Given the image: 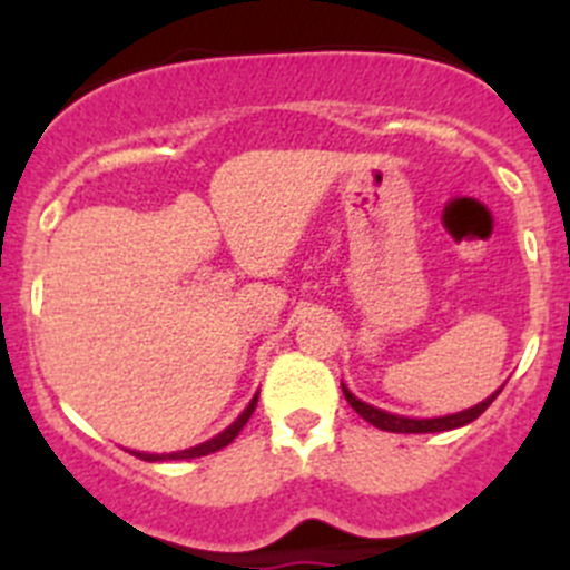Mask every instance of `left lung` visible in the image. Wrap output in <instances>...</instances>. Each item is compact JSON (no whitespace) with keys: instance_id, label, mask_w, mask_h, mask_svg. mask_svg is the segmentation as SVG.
Segmentation results:
<instances>
[{"instance_id":"1","label":"left lung","mask_w":570,"mask_h":570,"mask_svg":"<svg viewBox=\"0 0 570 570\" xmlns=\"http://www.w3.org/2000/svg\"><path fill=\"white\" fill-rule=\"evenodd\" d=\"M342 392H344V400L353 405V411L358 413L361 419H366L370 424H375L377 430H389V433H444V430H455V428H463V424L474 422V419L480 416L493 400H497L502 389H499L497 394L488 396V400H482L480 405L469 407V411L452 413V416H439V419H407V416H396V413H386L381 411V407H372L366 405V402H361L353 392H347L344 383H342Z\"/></svg>"}]
</instances>
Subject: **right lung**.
<instances>
[{
	"mask_svg": "<svg viewBox=\"0 0 570 570\" xmlns=\"http://www.w3.org/2000/svg\"><path fill=\"white\" fill-rule=\"evenodd\" d=\"M256 402H258V396H253V400L248 402V407H245V411L239 413V416H237V422L228 424V428L223 430L220 435H215V439H212V441H204V444L193 446V450L170 452V455H148V452H135V455H137V458H142V461H148V463H157V461H189V458H204V455H212V452L223 450V446H228V444H232L234 439H237L239 430H243L245 424H248L250 413L256 411Z\"/></svg>",
	"mask_w": 570,
	"mask_h": 570,
	"instance_id": "1",
	"label": "right lung"
}]
</instances>
